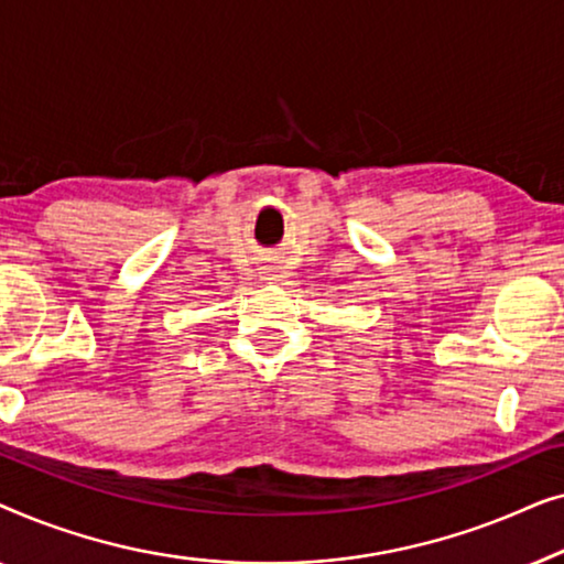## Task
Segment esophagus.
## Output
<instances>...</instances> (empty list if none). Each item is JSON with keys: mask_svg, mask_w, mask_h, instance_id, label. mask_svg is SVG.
Returning a JSON list of instances; mask_svg holds the SVG:
<instances>
[{"mask_svg": "<svg viewBox=\"0 0 564 564\" xmlns=\"http://www.w3.org/2000/svg\"><path fill=\"white\" fill-rule=\"evenodd\" d=\"M280 276H284V274H276V272H269V276H267V280H280Z\"/></svg>", "mask_w": 564, "mask_h": 564, "instance_id": "obj_1", "label": "esophagus"}]
</instances>
